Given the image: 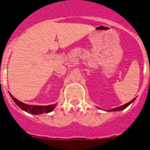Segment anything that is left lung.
I'll use <instances>...</instances> for the list:
<instances>
[{"label":"left lung","mask_w":150,"mask_h":150,"mask_svg":"<svg viewBox=\"0 0 150 150\" xmlns=\"http://www.w3.org/2000/svg\"><path fill=\"white\" fill-rule=\"evenodd\" d=\"M134 100V99H132V100H130V101H129V103H127L125 104V105H121V106H119V107H117V108H115L112 109V110H108V111H116V110H123V109H125V108H127V106H128V105H129V104H130L131 103H132V101H133Z\"/></svg>","instance_id":"obj_1"}]
</instances>
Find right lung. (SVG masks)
Here are the masks:
<instances>
[{
	"label": "right lung",
	"mask_w": 150,
	"mask_h": 150,
	"mask_svg": "<svg viewBox=\"0 0 150 150\" xmlns=\"http://www.w3.org/2000/svg\"><path fill=\"white\" fill-rule=\"evenodd\" d=\"M10 96L12 98L14 102L16 103L17 105H18L21 109H23L25 111L30 112V113L34 114V115H38V114H42L44 112H50L52 110L54 109L55 106L57 105V103L54 104V105H27L24 103L19 101L17 100L16 98L13 96L12 94L10 93Z\"/></svg>",
	"instance_id": "1"
}]
</instances>
